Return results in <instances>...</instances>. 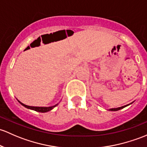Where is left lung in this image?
<instances>
[{
  "mask_svg": "<svg viewBox=\"0 0 147 147\" xmlns=\"http://www.w3.org/2000/svg\"><path fill=\"white\" fill-rule=\"evenodd\" d=\"M129 104H128V105H126V106H121V107H119V108H115V109H109V111H119V110H120V109H123V108L126 107V106H129Z\"/></svg>",
  "mask_w": 147,
  "mask_h": 147,
  "instance_id": "8db88e82",
  "label": "left lung"
}]
</instances>
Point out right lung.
<instances>
[{
    "mask_svg": "<svg viewBox=\"0 0 147 147\" xmlns=\"http://www.w3.org/2000/svg\"><path fill=\"white\" fill-rule=\"evenodd\" d=\"M19 101V103H20L21 105H22L23 106H24V107L27 108V109H31V110H34L35 111H37V112H40V113H46V112H48V111H51L52 109H53V108H55V106L58 105V104H55V106H49V107H38V106H27V105H25V104H24V103H21V102L20 101Z\"/></svg>",
    "mask_w": 147,
    "mask_h": 147,
    "instance_id": "add662e5",
    "label": "right lung"
}]
</instances>
